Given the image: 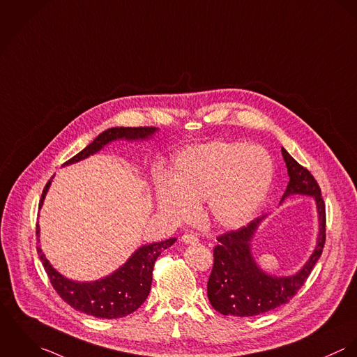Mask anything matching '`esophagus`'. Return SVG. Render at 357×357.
Masks as SVG:
<instances>
[{"instance_id":"obj_1","label":"esophagus","mask_w":357,"mask_h":357,"mask_svg":"<svg viewBox=\"0 0 357 357\" xmlns=\"http://www.w3.org/2000/svg\"><path fill=\"white\" fill-rule=\"evenodd\" d=\"M182 241H183L186 245H193V243H197L198 238L196 237V236H193V234H190V233H188V234L182 236Z\"/></svg>"}]
</instances>
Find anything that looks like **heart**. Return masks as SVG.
I'll return each mask as SVG.
<instances>
[{"instance_id":"obj_1","label":"heart","mask_w":357,"mask_h":357,"mask_svg":"<svg viewBox=\"0 0 357 357\" xmlns=\"http://www.w3.org/2000/svg\"><path fill=\"white\" fill-rule=\"evenodd\" d=\"M274 164L259 145L213 141L181 152L172 174L155 175L156 208L183 222L205 199L211 222L225 229L246 225L259 211L271 186Z\"/></svg>"}]
</instances>
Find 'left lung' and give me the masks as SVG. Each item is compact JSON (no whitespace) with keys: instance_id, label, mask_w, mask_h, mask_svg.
<instances>
[{"instance_id":"obj_1","label":"left lung","mask_w":357,"mask_h":357,"mask_svg":"<svg viewBox=\"0 0 357 357\" xmlns=\"http://www.w3.org/2000/svg\"><path fill=\"white\" fill-rule=\"evenodd\" d=\"M282 156L286 162L289 183L280 202L294 195L314 198L319 223L315 249L296 274L278 277L263 271L252 252V241L267 215L252 220L237 231L218 237L219 243L213 249L215 263L208 280V298L211 305L223 315L255 317L289 303L305 283L321 256L326 241V208L320 188L312 174L293 159L284 148H282Z\"/></svg>"}]
</instances>
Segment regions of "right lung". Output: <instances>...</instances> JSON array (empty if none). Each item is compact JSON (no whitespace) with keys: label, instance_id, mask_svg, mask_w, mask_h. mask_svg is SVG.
<instances>
[{"label":"right lung","instance_id":"right-lung-1","mask_svg":"<svg viewBox=\"0 0 357 357\" xmlns=\"http://www.w3.org/2000/svg\"><path fill=\"white\" fill-rule=\"evenodd\" d=\"M159 131L158 127H112L101 134L77 156L64 162L70 165L80 160L87 159L91 155L100 152L104 146L115 141H148ZM53 179V176H52ZM52 179L46 183L40 209L43 205L46 193L52 185ZM40 225H37V237L40 242ZM176 238H169L161 242H152L139 246L127 261L107 277L100 278L91 282H78L60 274L46 259L45 253L38 246V255L43 268L50 279L52 286L57 294L73 308L90 317L100 319H118L127 317L137 311L146 300L151 286L152 273L156 259L161 252L175 243Z\"/></svg>","mask_w":357,"mask_h":357}]
</instances>
